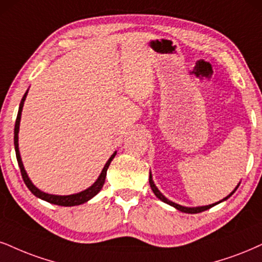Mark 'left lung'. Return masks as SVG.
Listing matches in <instances>:
<instances>
[{
  "instance_id": "obj_1",
  "label": "left lung",
  "mask_w": 262,
  "mask_h": 262,
  "mask_svg": "<svg viewBox=\"0 0 262 262\" xmlns=\"http://www.w3.org/2000/svg\"><path fill=\"white\" fill-rule=\"evenodd\" d=\"M149 185H150V188H151V190H153L154 194H156V195H157V198H159V199L161 200V202H164V203H166V204H169V205H171V206H173V208L177 209V210H179V211H181V212H186V214H198V212L205 211V210H208V209H210V208H212V206L217 205L219 203L225 202V200H227L228 198H230V196H231L232 194H233V193L235 192V190H237V188H238V187H239V185H241V182L238 183L237 187H235V188H234L233 190H232V192L230 193V194H228L227 196H226V198H224V199L220 200V202H217V203H214V204L205 205V206H183V205L176 204V203L171 202V200L167 199L166 196L164 195L163 193H161L159 189H158V187L156 186V183H154V181H153V176H151V172H149Z\"/></svg>"
}]
</instances>
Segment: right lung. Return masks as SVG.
I'll return each instance as SVG.
<instances>
[{
    "instance_id": "obj_1",
    "label": "right lung",
    "mask_w": 262,
    "mask_h": 262,
    "mask_svg": "<svg viewBox=\"0 0 262 262\" xmlns=\"http://www.w3.org/2000/svg\"><path fill=\"white\" fill-rule=\"evenodd\" d=\"M29 91V90H28ZM28 91L24 93L23 96L20 104H19V111H18V115H17V120H15V126H14V149H15V156H17V160H18V165L19 169H20L21 172V177L24 180V183L27 185L29 190L37 198H40L42 200H46V202L51 203V204L54 205H60V206H75V205H80L83 204V203L89 202L90 199H92L97 193H99V190L102 189L103 185H104L105 181V176H106V170H108L109 165H111L112 160L114 159V157L116 156V151L112 154V157L109 158L108 161L105 163L104 167H103L101 175L98 176V179L96 180V182L93 183L92 186H90L89 188L82 190V192L75 193V194H69V195H57V194H48V193L42 192L41 189H38L34 183L31 182V180L29 179L27 171L24 169V165H23L21 161V157H20V151H19V143H18V134H19V125H20V118H21V111L23 106H24V102L25 98H27Z\"/></svg>"
}]
</instances>
